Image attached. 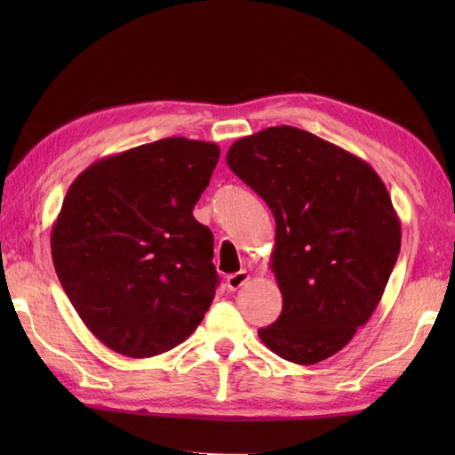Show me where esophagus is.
I'll list each match as a JSON object with an SVG mask.
<instances>
[{
  "label": "esophagus",
  "mask_w": 455,
  "mask_h": 455,
  "mask_svg": "<svg viewBox=\"0 0 455 455\" xmlns=\"http://www.w3.org/2000/svg\"><path fill=\"white\" fill-rule=\"evenodd\" d=\"M248 279H250V274L246 272V269H243V272H236V274H230L227 277V287L230 289V291H236V289L243 287Z\"/></svg>",
  "instance_id": "obj_1"
}]
</instances>
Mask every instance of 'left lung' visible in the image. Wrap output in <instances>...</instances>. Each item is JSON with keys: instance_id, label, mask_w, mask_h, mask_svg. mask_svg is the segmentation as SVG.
<instances>
[{"instance_id": "1", "label": "left lung", "mask_w": 455, "mask_h": 455, "mask_svg": "<svg viewBox=\"0 0 455 455\" xmlns=\"http://www.w3.org/2000/svg\"><path fill=\"white\" fill-rule=\"evenodd\" d=\"M227 164L275 219L283 311L259 340L287 362H323L370 321L399 258L389 191L365 160L287 124L238 139Z\"/></svg>"}]
</instances>
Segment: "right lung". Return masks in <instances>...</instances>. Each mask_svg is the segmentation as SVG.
I'll list each match as a JSON object with an SVG mask.
<instances>
[{
  "mask_svg": "<svg viewBox=\"0 0 455 455\" xmlns=\"http://www.w3.org/2000/svg\"><path fill=\"white\" fill-rule=\"evenodd\" d=\"M219 154L215 142L162 139L93 162L68 188L51 233L56 275L117 354L172 350L215 299V243L193 207Z\"/></svg>",
  "mask_w": 455,
  "mask_h": 455,
  "instance_id": "add662e5",
  "label": "right lung"
}]
</instances>
